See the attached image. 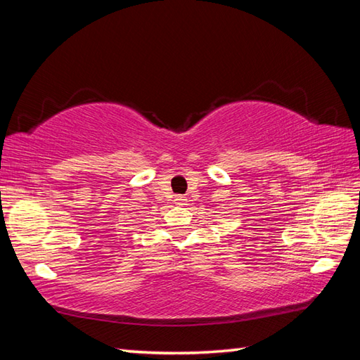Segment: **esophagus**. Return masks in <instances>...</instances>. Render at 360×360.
Listing matches in <instances>:
<instances>
[{"label": "esophagus", "mask_w": 360, "mask_h": 360, "mask_svg": "<svg viewBox=\"0 0 360 360\" xmlns=\"http://www.w3.org/2000/svg\"><path fill=\"white\" fill-rule=\"evenodd\" d=\"M186 201H187V200H186L184 195H178V196L174 198V202L178 204V205H186Z\"/></svg>", "instance_id": "1"}]
</instances>
